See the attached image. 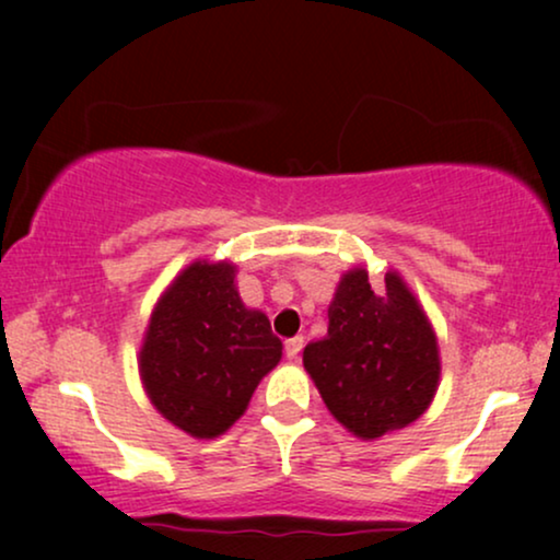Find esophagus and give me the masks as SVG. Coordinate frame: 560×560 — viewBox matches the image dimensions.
<instances>
[{
	"label": "esophagus",
	"mask_w": 560,
	"mask_h": 560,
	"mask_svg": "<svg viewBox=\"0 0 560 560\" xmlns=\"http://www.w3.org/2000/svg\"><path fill=\"white\" fill-rule=\"evenodd\" d=\"M301 349H303V336H293V339L285 341V354L290 362H295L298 354H301Z\"/></svg>",
	"instance_id": "34e87169"
}]
</instances>
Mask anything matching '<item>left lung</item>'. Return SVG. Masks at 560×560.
Returning a JSON list of instances; mask_svg holds the SVG:
<instances>
[{"label": "left lung", "mask_w": 560, "mask_h": 560, "mask_svg": "<svg viewBox=\"0 0 560 560\" xmlns=\"http://www.w3.org/2000/svg\"><path fill=\"white\" fill-rule=\"evenodd\" d=\"M326 408L359 439L410 425L441 377L433 326L397 272L372 288L364 267L343 275L328 305V334L303 349Z\"/></svg>", "instance_id": "1"}]
</instances>
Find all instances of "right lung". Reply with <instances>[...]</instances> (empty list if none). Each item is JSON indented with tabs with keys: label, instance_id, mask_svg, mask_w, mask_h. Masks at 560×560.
Segmentation results:
<instances>
[{
	"label": "right lung",
	"instance_id": "add662e5",
	"mask_svg": "<svg viewBox=\"0 0 560 560\" xmlns=\"http://www.w3.org/2000/svg\"><path fill=\"white\" fill-rule=\"evenodd\" d=\"M232 262L198 259L160 295L140 349V377L163 418L194 439H217L244 416L282 341L249 311Z\"/></svg>",
	"mask_w": 560,
	"mask_h": 560
}]
</instances>
